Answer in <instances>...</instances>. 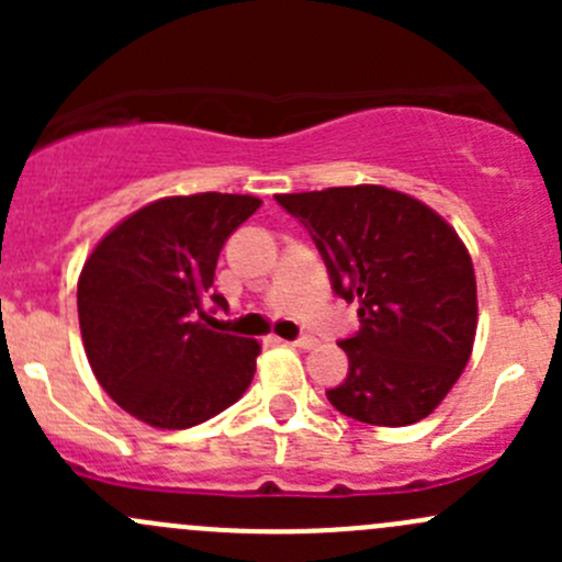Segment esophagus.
<instances>
[{
	"mask_svg": "<svg viewBox=\"0 0 562 562\" xmlns=\"http://www.w3.org/2000/svg\"><path fill=\"white\" fill-rule=\"evenodd\" d=\"M285 345H293V348H304V350H310V348H315L317 339H315V337H310V334H304V337L293 339V342H285Z\"/></svg>",
	"mask_w": 562,
	"mask_h": 562,
	"instance_id": "esophagus-1",
	"label": "esophagus"
}]
</instances>
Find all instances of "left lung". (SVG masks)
<instances>
[{
    "instance_id": "left-lung-1",
    "label": "left lung",
    "mask_w": 562,
    "mask_h": 562,
    "mask_svg": "<svg viewBox=\"0 0 562 562\" xmlns=\"http://www.w3.org/2000/svg\"><path fill=\"white\" fill-rule=\"evenodd\" d=\"M307 228L331 291L359 302L339 339L348 378L326 396L375 427L427 418L462 375L475 339V274L457 231L405 192L378 184L277 195Z\"/></svg>"
}]
</instances>
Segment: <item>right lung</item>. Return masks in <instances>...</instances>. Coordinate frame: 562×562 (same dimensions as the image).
Wrapping results in <instances>:
<instances>
[{
  "mask_svg": "<svg viewBox=\"0 0 562 562\" xmlns=\"http://www.w3.org/2000/svg\"><path fill=\"white\" fill-rule=\"evenodd\" d=\"M252 195L198 192L149 203L94 247L78 280V321L94 378L119 407L187 429L245 394L260 345L214 331L220 249L258 212Z\"/></svg>",
  "mask_w": 562,
  "mask_h": 562,
  "instance_id": "1",
  "label": "right lung"
}]
</instances>
